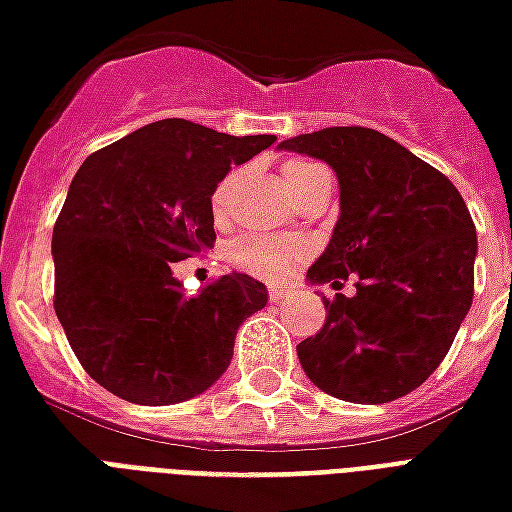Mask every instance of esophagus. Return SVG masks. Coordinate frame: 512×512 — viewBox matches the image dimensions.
<instances>
[{
	"instance_id": "1",
	"label": "esophagus",
	"mask_w": 512,
	"mask_h": 512,
	"mask_svg": "<svg viewBox=\"0 0 512 512\" xmlns=\"http://www.w3.org/2000/svg\"><path fill=\"white\" fill-rule=\"evenodd\" d=\"M287 295H290V290H287V287H271V290H268V298H271L274 304H279V301H285Z\"/></svg>"
}]
</instances>
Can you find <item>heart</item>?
Returning a JSON list of instances; mask_svg holds the SVG:
<instances>
[{
    "instance_id": "obj_1",
    "label": "heart",
    "mask_w": 512,
    "mask_h": 512,
    "mask_svg": "<svg viewBox=\"0 0 512 512\" xmlns=\"http://www.w3.org/2000/svg\"><path fill=\"white\" fill-rule=\"evenodd\" d=\"M325 170L323 165L306 160H287L282 165V181L285 187L293 192L301 181H306L314 173ZM236 173L227 176L217 184L214 195H211V208L217 217H225L227 203H230V189H233ZM227 260L230 266L244 271L257 279H266V282H279L293 271L301 260H304V246L290 238H276V236H263V233H249V236L236 238L230 249H227Z\"/></svg>"
}]
</instances>
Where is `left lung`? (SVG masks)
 Instances as JSON below:
<instances>
[{
  "instance_id": "8db88e82",
  "label": "left lung",
  "mask_w": 512,
  "mask_h": 512,
  "mask_svg": "<svg viewBox=\"0 0 512 512\" xmlns=\"http://www.w3.org/2000/svg\"><path fill=\"white\" fill-rule=\"evenodd\" d=\"M279 149L325 160L339 179V222L309 268L325 325L298 344L306 377L336 399L385 404L429 380L475 295L478 236L445 173L369 127H325Z\"/></svg>"
}]
</instances>
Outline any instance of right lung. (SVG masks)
<instances>
[{"instance_id": "1", "label": "right lung", "mask_w": 512, "mask_h": 512, "mask_svg": "<svg viewBox=\"0 0 512 512\" xmlns=\"http://www.w3.org/2000/svg\"><path fill=\"white\" fill-rule=\"evenodd\" d=\"M274 140L162 119L78 168L54 225V309L105 391L162 407L225 374L238 325L266 306V285L225 274L187 295L173 268L214 246V189Z\"/></svg>"}]
</instances>
